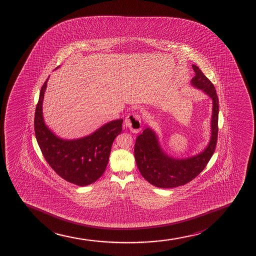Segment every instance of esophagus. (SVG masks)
I'll return each instance as SVG.
<instances>
[{
	"mask_svg": "<svg viewBox=\"0 0 256 256\" xmlns=\"http://www.w3.org/2000/svg\"><path fill=\"white\" fill-rule=\"evenodd\" d=\"M125 125L128 126L132 132H138L141 130L140 116L135 113H131L128 115L125 119Z\"/></svg>",
	"mask_w": 256,
	"mask_h": 256,
	"instance_id": "esophagus-1",
	"label": "esophagus"
}]
</instances>
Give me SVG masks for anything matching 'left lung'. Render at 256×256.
<instances>
[{"instance_id": "left-lung-1", "label": "left lung", "mask_w": 256, "mask_h": 256, "mask_svg": "<svg viewBox=\"0 0 256 256\" xmlns=\"http://www.w3.org/2000/svg\"><path fill=\"white\" fill-rule=\"evenodd\" d=\"M196 76L192 86L201 89L212 100L211 137L201 152L186 158H174L162 148L155 131L147 126L136 138L134 158L141 176L149 183L159 188H174L192 180L206 167L216 150L218 138V100L214 84L201 70L192 66Z\"/></svg>"}]
</instances>
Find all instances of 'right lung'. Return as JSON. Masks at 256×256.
Returning <instances> with one entry per match:
<instances>
[{
  "label": "right lung",
  "instance_id": "right-lung-1",
  "mask_svg": "<svg viewBox=\"0 0 256 256\" xmlns=\"http://www.w3.org/2000/svg\"><path fill=\"white\" fill-rule=\"evenodd\" d=\"M48 78L40 91L34 112V134L50 167L61 178L79 186L92 184L102 176L109 162L112 143L122 130V119L104 124L82 138L64 140L44 122L42 103Z\"/></svg>",
  "mask_w": 256,
  "mask_h": 256
}]
</instances>
